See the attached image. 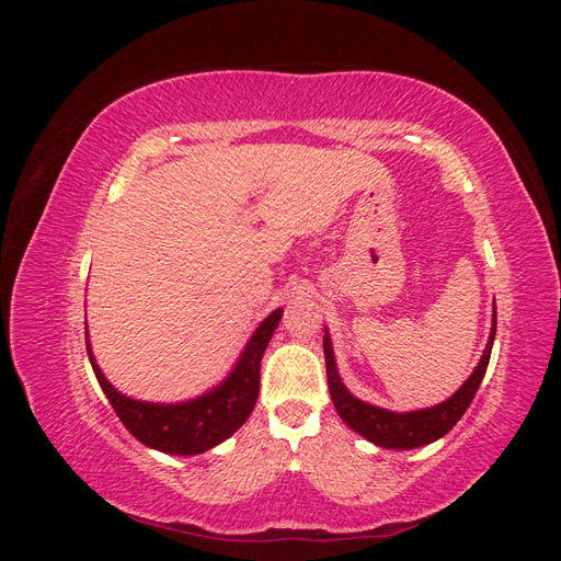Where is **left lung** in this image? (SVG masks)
Masks as SVG:
<instances>
[{"label": "left lung", "mask_w": 561, "mask_h": 561, "mask_svg": "<svg viewBox=\"0 0 561 561\" xmlns=\"http://www.w3.org/2000/svg\"><path fill=\"white\" fill-rule=\"evenodd\" d=\"M494 336H496V318H494V328H491L489 344L484 348L480 365L474 367L470 379L458 388L449 400H445L443 404L428 407V410L396 414L388 410H379V407H371L348 393L342 379L336 375L332 344H330V336L325 334V339H322V348H325L328 386H330L332 402L336 407L339 416H342L355 433H360L363 437L369 439V443H375L379 447L414 449V447L431 445L435 439L447 435L456 426V421L466 414V410L484 379V371L491 358V346H494Z\"/></svg>", "instance_id": "8db88e82"}]
</instances>
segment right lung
Listing matches in <instances>:
<instances>
[{
  "label": "right lung",
  "mask_w": 561,
  "mask_h": 561,
  "mask_svg": "<svg viewBox=\"0 0 561 561\" xmlns=\"http://www.w3.org/2000/svg\"><path fill=\"white\" fill-rule=\"evenodd\" d=\"M283 311L276 309L271 313L257 332L252 334L245 346L239 365L231 371V377L217 386L210 393L196 398L184 404H151L138 402L118 393L112 383L103 377V371L95 365V358L89 346V358L98 377L100 388L105 390L110 404L124 426L140 439L142 445L154 447L165 454H201L210 447L225 443L229 435L239 431L250 416L254 402L260 396V363L268 339L274 336ZM89 336V334H87Z\"/></svg>",
  "instance_id": "right-lung-1"
}]
</instances>
